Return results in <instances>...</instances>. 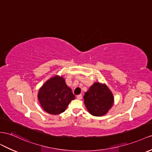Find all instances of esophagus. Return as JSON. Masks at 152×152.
I'll list each match as a JSON object with an SVG mask.
<instances>
[{
	"label": "esophagus",
	"instance_id": "1",
	"mask_svg": "<svg viewBox=\"0 0 152 152\" xmlns=\"http://www.w3.org/2000/svg\"><path fill=\"white\" fill-rule=\"evenodd\" d=\"M82 98H83V95H81V94H80V95H78L77 96V99H79V100L82 99Z\"/></svg>",
	"mask_w": 152,
	"mask_h": 152
}]
</instances>
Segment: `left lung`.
I'll return each instance as SVG.
<instances>
[{
  "mask_svg": "<svg viewBox=\"0 0 152 152\" xmlns=\"http://www.w3.org/2000/svg\"><path fill=\"white\" fill-rule=\"evenodd\" d=\"M84 104L92 115L102 116L112 106L113 97L106 85L94 83L84 96Z\"/></svg>",
  "mask_w": 152,
  "mask_h": 152,
  "instance_id": "1",
  "label": "left lung"
}]
</instances>
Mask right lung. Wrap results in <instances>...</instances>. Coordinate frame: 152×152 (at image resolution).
Masks as SVG:
<instances>
[{
  "label": "right lung",
  "instance_id": "add662e5",
  "mask_svg": "<svg viewBox=\"0 0 152 152\" xmlns=\"http://www.w3.org/2000/svg\"><path fill=\"white\" fill-rule=\"evenodd\" d=\"M38 99L44 111L57 115L64 112L72 100L75 99V95L62 77L55 76L40 89Z\"/></svg>",
  "mask_w": 152,
  "mask_h": 152
}]
</instances>
